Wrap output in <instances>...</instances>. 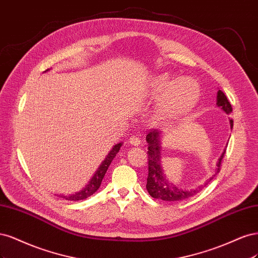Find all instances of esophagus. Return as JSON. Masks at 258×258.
<instances>
[{
    "label": "esophagus",
    "instance_id": "34e87169",
    "mask_svg": "<svg viewBox=\"0 0 258 258\" xmlns=\"http://www.w3.org/2000/svg\"><path fill=\"white\" fill-rule=\"evenodd\" d=\"M128 143L132 145V146H135V147H138L140 145V138L137 137V136H132L130 139H128Z\"/></svg>",
    "mask_w": 258,
    "mask_h": 258
}]
</instances>
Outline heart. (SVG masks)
Instances as JSON below:
<instances>
[{
	"label": "heart",
	"mask_w": 258,
	"mask_h": 258,
	"mask_svg": "<svg viewBox=\"0 0 258 258\" xmlns=\"http://www.w3.org/2000/svg\"><path fill=\"white\" fill-rule=\"evenodd\" d=\"M151 95L155 99H162L160 117L176 119L193 109L201 96V89L193 79H173L162 74L152 80Z\"/></svg>",
	"instance_id": "b5f03b06"
}]
</instances>
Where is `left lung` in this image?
I'll use <instances>...</instances> for the list:
<instances>
[{"mask_svg":"<svg viewBox=\"0 0 258 258\" xmlns=\"http://www.w3.org/2000/svg\"><path fill=\"white\" fill-rule=\"evenodd\" d=\"M217 105L220 107L221 109L226 112L227 114H230L232 111L231 105L227 99L226 95L224 94L221 90L218 91V96H217ZM230 122V127L232 128L234 125V122L232 120ZM146 140L148 143V178H147V190L149 192L153 198L156 199H162L164 202H169V203H179L184 201V199L195 195L198 193L199 188H193V189H182L177 187L174 184L166 178L164 170L162 168L161 164V141H162V133L159 130H150L148 133L146 137ZM226 152V149L222 153L221 157L218 162V168L215 171V174L220 172L221 168V163L224 157V154ZM215 174L208 180L210 182Z\"/></svg>","mask_w":258,"mask_h":258,"instance_id":"obj_1","label":"left lung"}]
</instances>
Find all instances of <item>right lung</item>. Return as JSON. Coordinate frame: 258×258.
<instances>
[{"mask_svg":"<svg viewBox=\"0 0 258 258\" xmlns=\"http://www.w3.org/2000/svg\"><path fill=\"white\" fill-rule=\"evenodd\" d=\"M47 71H49V70H47ZM121 146H122V143H119V144L113 146V148L111 149L110 152L108 153V155L106 156V159L102 162L101 165H99V167L97 168V170L93 174V177L91 178V180L89 181V183L84 188L79 190V192L75 193V194L60 195V196L62 198L66 199V201H75V202H76V201H82V199H86V198L90 197L91 195H93L96 192V190L99 188V186H101V183H102L105 173H106L108 167H109V165L111 164L112 160L115 157V155L118 154Z\"/></svg>","mask_w":258,"mask_h":258,"instance_id":"right-lung-1","label":"right lung"}]
</instances>
